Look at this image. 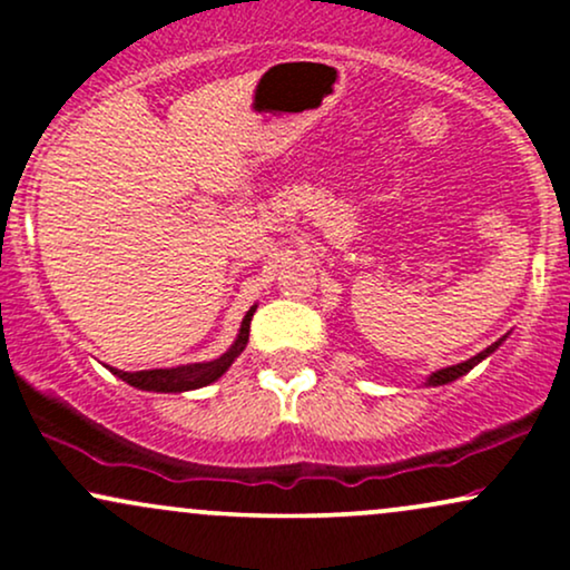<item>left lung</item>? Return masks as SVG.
Returning a JSON list of instances; mask_svg holds the SVG:
<instances>
[{"label": "left lung", "mask_w": 570, "mask_h": 570, "mask_svg": "<svg viewBox=\"0 0 570 570\" xmlns=\"http://www.w3.org/2000/svg\"><path fill=\"white\" fill-rule=\"evenodd\" d=\"M501 340H503V337H501ZM501 340H495L493 345H488L485 351H480V353H476V356L469 358V362H461V364H453V367H444V370L431 372V377L426 381V385H444V383H453V381H458V377L466 375V372H469V370H474L476 364L482 362V358H488L490 353H493L495 348H499Z\"/></svg>", "instance_id": "left-lung-1"}]
</instances>
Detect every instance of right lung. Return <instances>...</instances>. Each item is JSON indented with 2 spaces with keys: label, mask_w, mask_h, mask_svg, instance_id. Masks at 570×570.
<instances>
[{
  "label": "right lung",
  "mask_w": 570,
  "mask_h": 570,
  "mask_svg": "<svg viewBox=\"0 0 570 570\" xmlns=\"http://www.w3.org/2000/svg\"><path fill=\"white\" fill-rule=\"evenodd\" d=\"M257 311V305L246 313L244 322H240L238 340L230 345V351L222 353L214 362H200V364H181V367H168V370H141V372H122L112 370L120 381L141 391H160V394H181V391L203 389V385L219 381L225 375L227 367L240 356V351L246 348L248 343V326H252V316Z\"/></svg>",
  "instance_id": "1"
}]
</instances>
